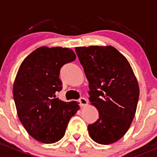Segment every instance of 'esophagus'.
<instances>
[{"instance_id": "34e87169", "label": "esophagus", "mask_w": 157, "mask_h": 157, "mask_svg": "<svg viewBox=\"0 0 157 157\" xmlns=\"http://www.w3.org/2000/svg\"><path fill=\"white\" fill-rule=\"evenodd\" d=\"M78 102L80 103L81 106H85L88 104V101L85 98H80L78 100Z\"/></svg>"}]
</instances>
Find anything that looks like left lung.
<instances>
[{
	"label": "left lung",
	"instance_id": "1",
	"mask_svg": "<svg viewBox=\"0 0 157 157\" xmlns=\"http://www.w3.org/2000/svg\"><path fill=\"white\" fill-rule=\"evenodd\" d=\"M99 119L88 125L92 140L109 144L123 137L135 117L139 88L126 58L112 46L75 48Z\"/></svg>",
	"mask_w": 157,
	"mask_h": 157
}]
</instances>
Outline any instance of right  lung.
I'll list each match as a JSON object with an SVG mask.
<instances>
[{
  "mask_svg": "<svg viewBox=\"0 0 157 157\" xmlns=\"http://www.w3.org/2000/svg\"><path fill=\"white\" fill-rule=\"evenodd\" d=\"M76 58L69 48H38L19 67L13 95L19 119L38 141L52 144L64 136L68 122L79 109L75 101L63 102L55 93L62 90L61 68Z\"/></svg>",
  "mask_w": 157,
  "mask_h": 157,
  "instance_id": "1",
  "label": "right lung"
}]
</instances>
